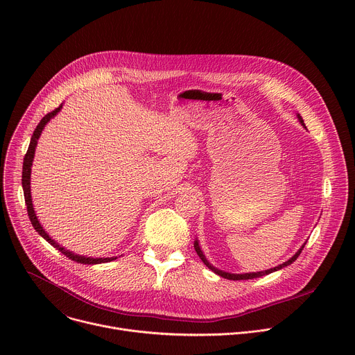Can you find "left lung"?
<instances>
[{
	"instance_id": "left-lung-1",
	"label": "left lung",
	"mask_w": 355,
	"mask_h": 355,
	"mask_svg": "<svg viewBox=\"0 0 355 355\" xmlns=\"http://www.w3.org/2000/svg\"><path fill=\"white\" fill-rule=\"evenodd\" d=\"M297 119L300 121V123L305 126V123H303V119L300 118V115H297ZM306 244V243H305ZM305 244H303L295 254L292 256V259H289L288 261H285L284 264H281V266H278V267H274V268H271V270H266V271H260V272H250V274H230V272H225V271H220V270H218V268H215L214 266H211L209 263H208V260L205 259V256H204V252H202V250L199 248V244H198V240H195V243H193V247H195V251H196V254L199 256V259L204 261V264L209 268V270H212L215 274H218V275H220V277H223V278H227V279H233V281H240V279H252V278H260V277H264V275H268V274H271V272H274V271H278V270H281V268H284V267H286V266H289V264H292L297 257H299V254L302 252V250H303V247H305Z\"/></svg>"
}]
</instances>
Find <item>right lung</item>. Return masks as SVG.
<instances>
[{
	"label": "right lung",
	"instance_id": "add662e5",
	"mask_svg": "<svg viewBox=\"0 0 355 355\" xmlns=\"http://www.w3.org/2000/svg\"><path fill=\"white\" fill-rule=\"evenodd\" d=\"M62 110V105L59 108H56L55 111L46 114L42 121L39 122V125L36 126L33 135H32V139H31V143H29V147H28V151L26 155L24 157V167H22V188H24V195H25V204H26V209H28V216L31 219V223L32 226L35 227V230L46 240L49 241L50 244H52L55 248H58L59 251H62L63 254L66 257H69L70 260L76 261V263H80V264H101V263H108V261H112L115 260L116 257H111V259H91V257H84V256H78V254H74V252L66 250L64 247L59 245V243H56L53 239H50L49 234L44 232V229L40 226L36 215H35V211H33V205H32V199H31V167H32V162H33V156H35V148H36V144H37V139L44 128V125L52 119L59 111Z\"/></svg>",
	"mask_w": 355,
	"mask_h": 355
}]
</instances>
